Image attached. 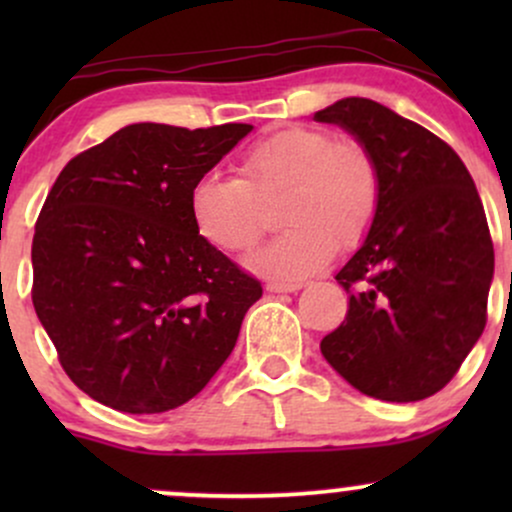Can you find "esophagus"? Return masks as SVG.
I'll return each instance as SVG.
<instances>
[{
    "label": "esophagus",
    "mask_w": 512,
    "mask_h": 512,
    "mask_svg": "<svg viewBox=\"0 0 512 512\" xmlns=\"http://www.w3.org/2000/svg\"><path fill=\"white\" fill-rule=\"evenodd\" d=\"M301 289H303L301 281H269L267 284V291L272 293H296Z\"/></svg>",
    "instance_id": "obj_1"
}]
</instances>
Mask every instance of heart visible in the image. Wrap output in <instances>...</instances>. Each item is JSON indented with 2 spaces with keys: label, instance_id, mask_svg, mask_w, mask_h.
I'll use <instances>...</instances> for the list:
<instances>
[{
  "label": "heart",
  "instance_id": "1",
  "mask_svg": "<svg viewBox=\"0 0 512 512\" xmlns=\"http://www.w3.org/2000/svg\"><path fill=\"white\" fill-rule=\"evenodd\" d=\"M286 190L279 238L250 257L274 279H301L332 260L334 250L366 238L380 209V168L366 146L337 142L313 127L281 129L240 161V178L204 173L192 182L187 207L211 248L238 255L264 231L260 199Z\"/></svg>",
  "mask_w": 512,
  "mask_h": 512
}]
</instances>
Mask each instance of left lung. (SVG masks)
<instances>
[{"label": "left lung", "mask_w": 512, "mask_h": 512, "mask_svg": "<svg viewBox=\"0 0 512 512\" xmlns=\"http://www.w3.org/2000/svg\"><path fill=\"white\" fill-rule=\"evenodd\" d=\"M380 168V209L334 279L349 310L320 342L349 385L419 402L450 383L486 327L493 243L472 175L443 139L370 98L317 110Z\"/></svg>", "instance_id": "8db88e82"}]
</instances>
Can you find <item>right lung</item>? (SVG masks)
Listing matches in <instances>:
<instances>
[{"label":"right lung","instance_id":"right-lung-1","mask_svg":"<svg viewBox=\"0 0 512 512\" xmlns=\"http://www.w3.org/2000/svg\"><path fill=\"white\" fill-rule=\"evenodd\" d=\"M252 125L139 122L74 156L33 236V308L64 373L96 402L161 414L231 356L262 286L190 219V187Z\"/></svg>","mask_w":512,"mask_h":512}]
</instances>
